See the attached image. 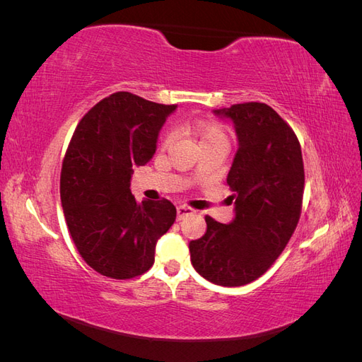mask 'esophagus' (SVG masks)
<instances>
[{
	"label": "esophagus",
	"mask_w": 362,
	"mask_h": 362,
	"mask_svg": "<svg viewBox=\"0 0 362 362\" xmlns=\"http://www.w3.org/2000/svg\"><path fill=\"white\" fill-rule=\"evenodd\" d=\"M177 213H178V221H182L184 217H187V216L193 214L194 210H193V208H190V206L180 205V206H177Z\"/></svg>",
	"instance_id": "esophagus-1"
}]
</instances>
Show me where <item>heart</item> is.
I'll return each instance as SVG.
<instances>
[{
    "label": "heart",
    "instance_id": "b5f03b06",
    "mask_svg": "<svg viewBox=\"0 0 362 362\" xmlns=\"http://www.w3.org/2000/svg\"><path fill=\"white\" fill-rule=\"evenodd\" d=\"M187 131L192 137H194L196 140L199 141L201 148L204 146H213V145H223L228 148L229 145V139L226 131L222 125L218 124H189L187 125ZM172 141V134L166 133L163 136V141L161 145L163 148H168Z\"/></svg>",
    "mask_w": 362,
    "mask_h": 362
}]
</instances>
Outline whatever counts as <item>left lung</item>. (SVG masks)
<instances>
[{"label":"left lung","mask_w":362,"mask_h":362,"mask_svg":"<svg viewBox=\"0 0 362 362\" xmlns=\"http://www.w3.org/2000/svg\"><path fill=\"white\" fill-rule=\"evenodd\" d=\"M214 113L233 120L238 139L226 178L235 217L225 225L205 216L206 233L190 242V259L206 281L240 287L270 269L298 226L303 160L294 131L267 104H234Z\"/></svg>","instance_id":"1"}]
</instances>
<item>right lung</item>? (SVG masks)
Here are the masks:
<instances>
[{"mask_svg": "<svg viewBox=\"0 0 362 362\" xmlns=\"http://www.w3.org/2000/svg\"><path fill=\"white\" fill-rule=\"evenodd\" d=\"M175 108L116 92L84 115L69 141L60 175L64 218L81 258L107 278L148 272L157 240L177 218L170 201L137 202L129 190L133 166L156 154Z\"/></svg>", "mask_w": 362, "mask_h": 362, "instance_id": "obj_1", "label": "right lung"}]
</instances>
